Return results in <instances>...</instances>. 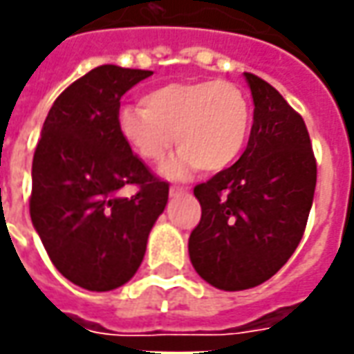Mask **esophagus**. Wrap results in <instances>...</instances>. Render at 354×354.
Returning a JSON list of instances; mask_svg holds the SVG:
<instances>
[{
  "label": "esophagus",
  "mask_w": 354,
  "mask_h": 354,
  "mask_svg": "<svg viewBox=\"0 0 354 354\" xmlns=\"http://www.w3.org/2000/svg\"><path fill=\"white\" fill-rule=\"evenodd\" d=\"M187 191H189V189H185V187H171L169 193H171V196H177V194H185Z\"/></svg>",
  "instance_id": "1"
}]
</instances>
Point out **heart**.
I'll use <instances>...</instances> for the list:
<instances>
[{
  "label": "heart",
  "mask_w": 354,
  "mask_h": 354,
  "mask_svg": "<svg viewBox=\"0 0 354 354\" xmlns=\"http://www.w3.org/2000/svg\"><path fill=\"white\" fill-rule=\"evenodd\" d=\"M118 130L148 163L165 160L175 142L179 153L163 167L171 179L194 167L218 173L234 165L248 146L251 106L232 82H171L144 95V105L120 109Z\"/></svg>",
  "instance_id": "1"
}]
</instances>
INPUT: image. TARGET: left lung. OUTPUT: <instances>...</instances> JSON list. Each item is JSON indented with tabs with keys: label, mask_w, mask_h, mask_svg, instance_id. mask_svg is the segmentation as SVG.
I'll return each instance as SVG.
<instances>
[{
	"label": "left lung",
	"mask_w": 354,
	"mask_h": 354,
	"mask_svg": "<svg viewBox=\"0 0 354 354\" xmlns=\"http://www.w3.org/2000/svg\"><path fill=\"white\" fill-rule=\"evenodd\" d=\"M243 75L255 105L248 148L232 167L194 187L203 216L189 238L194 271L227 292L259 286L290 259L317 177L302 116L272 85Z\"/></svg>",
	"instance_id": "8db88e82"
}]
</instances>
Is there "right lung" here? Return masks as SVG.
Listing matches in <instances>:
<instances>
[{
  "mask_svg": "<svg viewBox=\"0 0 354 354\" xmlns=\"http://www.w3.org/2000/svg\"><path fill=\"white\" fill-rule=\"evenodd\" d=\"M146 70L99 66L54 101L32 158L30 220L54 267L93 292L127 284L142 265L169 185L118 130L120 99ZM136 184L134 197L120 189Z\"/></svg>",
  "mask_w": 354,
  "mask_h": 354,
  "instance_id": "obj_1",
  "label": "right lung"
}]
</instances>
